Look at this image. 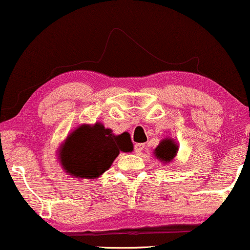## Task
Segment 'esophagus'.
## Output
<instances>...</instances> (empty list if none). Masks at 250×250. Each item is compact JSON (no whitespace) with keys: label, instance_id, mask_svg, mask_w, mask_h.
<instances>
[{"label":"esophagus","instance_id":"34e87169","mask_svg":"<svg viewBox=\"0 0 250 250\" xmlns=\"http://www.w3.org/2000/svg\"><path fill=\"white\" fill-rule=\"evenodd\" d=\"M144 147H145V145H144V144H141V143L135 144V146H134V148H135V152L137 153V154L142 153V151L144 150Z\"/></svg>","mask_w":250,"mask_h":250}]
</instances>
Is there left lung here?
I'll return each mask as SVG.
<instances>
[{"label": "left lung", "instance_id": "left-lung-1", "mask_svg": "<svg viewBox=\"0 0 250 250\" xmlns=\"http://www.w3.org/2000/svg\"><path fill=\"white\" fill-rule=\"evenodd\" d=\"M178 144L172 138H165L154 148V154H156L157 159L167 164L174 159L176 153H178Z\"/></svg>", "mask_w": 250, "mask_h": 250}]
</instances>
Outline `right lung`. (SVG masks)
I'll list each match as a JSON object with an SVG mask.
<instances>
[{
  "label": "right lung",
  "instance_id": "1",
  "mask_svg": "<svg viewBox=\"0 0 250 250\" xmlns=\"http://www.w3.org/2000/svg\"><path fill=\"white\" fill-rule=\"evenodd\" d=\"M132 142L127 132L112 134L102 123L82 125L61 145L59 159L67 173L75 178H99L109 168L120 151L131 152Z\"/></svg>",
  "mask_w": 250,
  "mask_h": 250
}]
</instances>
